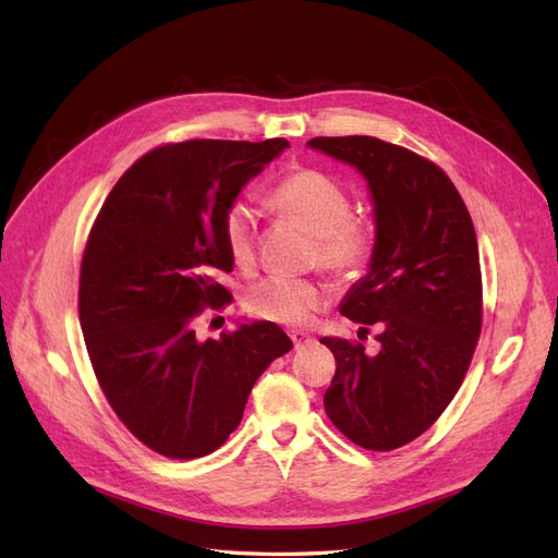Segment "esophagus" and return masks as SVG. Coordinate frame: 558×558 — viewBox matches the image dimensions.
Listing matches in <instances>:
<instances>
[{
	"label": "esophagus",
	"mask_w": 558,
	"mask_h": 558,
	"mask_svg": "<svg viewBox=\"0 0 558 558\" xmlns=\"http://www.w3.org/2000/svg\"><path fill=\"white\" fill-rule=\"evenodd\" d=\"M291 340H293L295 349H302L312 342V335H307L305 330H291Z\"/></svg>",
	"instance_id": "esophagus-1"
}]
</instances>
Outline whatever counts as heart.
<instances>
[{"instance_id": "1", "label": "heart", "mask_w": 558, "mask_h": 558, "mask_svg": "<svg viewBox=\"0 0 558 558\" xmlns=\"http://www.w3.org/2000/svg\"><path fill=\"white\" fill-rule=\"evenodd\" d=\"M269 205L316 238L318 263L335 275H356L373 253V230L351 218V197L335 179L316 170L286 174L269 193ZM223 244L234 267L256 263V223L253 211L232 205L223 216ZM326 305V289L310 279L265 277L244 295L248 314L283 326L307 324Z\"/></svg>"}]
</instances>
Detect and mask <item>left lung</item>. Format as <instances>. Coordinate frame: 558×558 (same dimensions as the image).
I'll return each instance as SVG.
<instances>
[{
    "label": "left lung",
    "mask_w": 558,
    "mask_h": 558,
    "mask_svg": "<svg viewBox=\"0 0 558 558\" xmlns=\"http://www.w3.org/2000/svg\"><path fill=\"white\" fill-rule=\"evenodd\" d=\"M310 148L356 170L369 191L375 246L340 314L379 326L381 349L320 337L337 361L326 414L351 442L391 451L440 416L465 377L482 330L475 228L449 177L377 137H316Z\"/></svg>",
    "instance_id": "8db88e82"
}]
</instances>
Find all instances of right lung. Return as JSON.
<instances>
[{
    "label": "right lung",
    "mask_w": 558,
    "mask_h": 558,
    "mask_svg": "<svg viewBox=\"0 0 558 558\" xmlns=\"http://www.w3.org/2000/svg\"><path fill=\"white\" fill-rule=\"evenodd\" d=\"M286 140H193L150 150L118 179L81 263L78 316L99 386L134 437L189 461L240 426L253 384L293 349L272 320L197 340L202 307L230 293L223 216Z\"/></svg>",
    "instance_id": "obj_1"
}]
</instances>
